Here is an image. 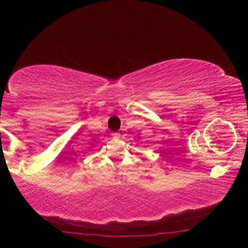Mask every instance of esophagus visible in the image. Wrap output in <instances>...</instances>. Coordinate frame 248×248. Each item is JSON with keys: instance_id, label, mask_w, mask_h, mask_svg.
<instances>
[{"instance_id": "obj_1", "label": "esophagus", "mask_w": 248, "mask_h": 248, "mask_svg": "<svg viewBox=\"0 0 248 248\" xmlns=\"http://www.w3.org/2000/svg\"><path fill=\"white\" fill-rule=\"evenodd\" d=\"M111 137H113L114 139H118V138H121V134L117 133V132H115V133H111Z\"/></svg>"}]
</instances>
